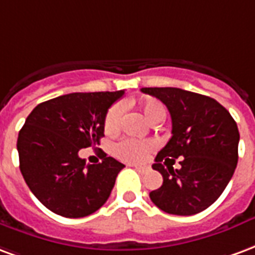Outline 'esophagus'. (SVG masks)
<instances>
[{
	"mask_svg": "<svg viewBox=\"0 0 255 255\" xmlns=\"http://www.w3.org/2000/svg\"><path fill=\"white\" fill-rule=\"evenodd\" d=\"M130 167H134L135 170L138 171V172H145L146 171V167H142V166H133V164H129Z\"/></svg>",
	"mask_w": 255,
	"mask_h": 255,
	"instance_id": "obj_1",
	"label": "esophagus"
}]
</instances>
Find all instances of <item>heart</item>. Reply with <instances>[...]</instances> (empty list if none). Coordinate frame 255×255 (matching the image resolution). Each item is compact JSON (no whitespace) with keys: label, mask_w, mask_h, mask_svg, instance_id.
Instances as JSON below:
<instances>
[{"label":"heart","mask_w":255,"mask_h":255,"mask_svg":"<svg viewBox=\"0 0 255 255\" xmlns=\"http://www.w3.org/2000/svg\"><path fill=\"white\" fill-rule=\"evenodd\" d=\"M138 109L145 117V120L155 125L164 120L166 117V107L164 105L156 99H146L141 102ZM122 120V107L120 105H114L107 111L105 120V130L110 134L118 131ZM155 149V144L149 140H133V138H125V140L117 142L114 146V155L122 161L130 163V164H140L148 159L150 152Z\"/></svg>","instance_id":"b5f03b06"}]
</instances>
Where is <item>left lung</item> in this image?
<instances>
[{"mask_svg":"<svg viewBox=\"0 0 255 255\" xmlns=\"http://www.w3.org/2000/svg\"><path fill=\"white\" fill-rule=\"evenodd\" d=\"M141 92L163 102L172 121V137L152 166L163 175V185L150 191V200L170 215L190 216L205 211L222 196L237 168V122L205 95L171 87L141 88ZM178 157H184L179 170L162 166Z\"/></svg>","mask_w":255,"mask_h":255,"instance_id":"obj_1","label":"left lung"}]
</instances>
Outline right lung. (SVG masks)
I'll list each match as a JSON object with an SVG mask.
<instances>
[{"mask_svg":"<svg viewBox=\"0 0 255 255\" xmlns=\"http://www.w3.org/2000/svg\"><path fill=\"white\" fill-rule=\"evenodd\" d=\"M124 95L74 92L38 105L27 117L17 138L20 171L29 190L59 216H88L103 206L124 164L102 156L85 164L79 152L99 144L109 109Z\"/></svg>","mask_w":255,"mask_h":255,"instance_id":"1","label":"right lung"}]
</instances>
